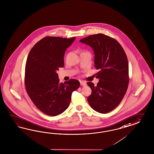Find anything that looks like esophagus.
Instances as JSON below:
<instances>
[{
    "label": "esophagus",
    "mask_w": 154,
    "mask_h": 154,
    "mask_svg": "<svg viewBox=\"0 0 154 154\" xmlns=\"http://www.w3.org/2000/svg\"><path fill=\"white\" fill-rule=\"evenodd\" d=\"M80 84H81V85L82 86H86V83L85 82H84V81H80Z\"/></svg>",
    "instance_id": "1"
}]
</instances>
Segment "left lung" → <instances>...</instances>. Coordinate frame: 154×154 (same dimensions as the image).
I'll return each instance as SVG.
<instances>
[{
    "label": "left lung",
    "mask_w": 154,
    "mask_h": 154,
    "mask_svg": "<svg viewBox=\"0 0 154 154\" xmlns=\"http://www.w3.org/2000/svg\"><path fill=\"white\" fill-rule=\"evenodd\" d=\"M79 41L91 47L95 54L94 66L99 72L97 86L87 84L91 89L88 100L97 112L106 113L120 103L126 94L129 77L126 54L114 38L103 34L90 35Z\"/></svg>",
    "instance_id": "1"
}]
</instances>
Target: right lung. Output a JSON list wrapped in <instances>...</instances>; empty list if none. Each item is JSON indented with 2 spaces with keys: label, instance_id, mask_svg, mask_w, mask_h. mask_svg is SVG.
Listing matches in <instances>:
<instances>
[{
  "label": "right lung",
  "instance_id": "1",
  "mask_svg": "<svg viewBox=\"0 0 154 154\" xmlns=\"http://www.w3.org/2000/svg\"><path fill=\"white\" fill-rule=\"evenodd\" d=\"M75 38L46 37L38 42L28 55L25 85L33 103L42 112L55 116L69 107L72 93L80 86L70 79L59 82L57 70L64 65V56Z\"/></svg>",
  "mask_w": 154,
  "mask_h": 154
}]
</instances>
